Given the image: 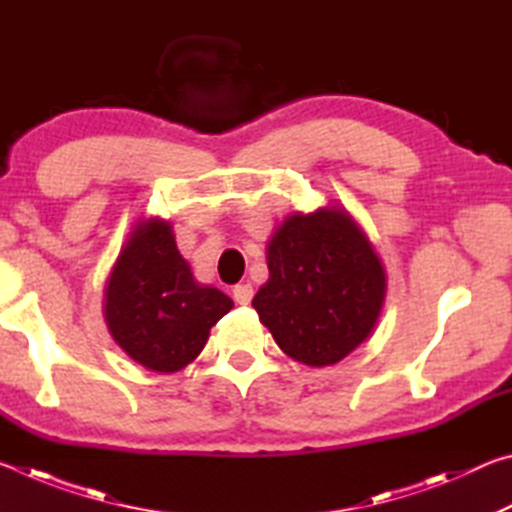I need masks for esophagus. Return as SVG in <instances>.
<instances>
[{
  "instance_id": "1",
  "label": "esophagus",
  "mask_w": 512,
  "mask_h": 512,
  "mask_svg": "<svg viewBox=\"0 0 512 512\" xmlns=\"http://www.w3.org/2000/svg\"><path fill=\"white\" fill-rule=\"evenodd\" d=\"M232 296H235L237 305H250V300L255 296L253 284H237V287L232 289Z\"/></svg>"
}]
</instances>
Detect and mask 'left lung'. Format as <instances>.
Returning a JSON list of instances; mask_svg holds the SVG:
<instances>
[{"label":"left lung","instance_id":"obj_1","mask_svg":"<svg viewBox=\"0 0 512 512\" xmlns=\"http://www.w3.org/2000/svg\"><path fill=\"white\" fill-rule=\"evenodd\" d=\"M268 280L253 298L284 354L334 366L368 339L386 298V271L339 205L289 214L266 246Z\"/></svg>","mask_w":512,"mask_h":512}]
</instances>
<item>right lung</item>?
I'll list each match as a JSON object with an SVG mask.
<instances>
[{"label":"right lung","mask_w":512,"mask_h":512,"mask_svg":"<svg viewBox=\"0 0 512 512\" xmlns=\"http://www.w3.org/2000/svg\"><path fill=\"white\" fill-rule=\"evenodd\" d=\"M232 307L223 291L194 280L171 223L158 216L135 223L103 291L112 339L133 361L164 375L192 363Z\"/></svg>","instance_id":"obj_1"}]
</instances>
